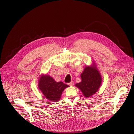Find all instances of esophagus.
I'll return each instance as SVG.
<instances>
[{"instance_id": "1", "label": "esophagus", "mask_w": 134, "mask_h": 134, "mask_svg": "<svg viewBox=\"0 0 134 134\" xmlns=\"http://www.w3.org/2000/svg\"><path fill=\"white\" fill-rule=\"evenodd\" d=\"M68 84L69 85H70V86H72V85H74V82H73V81H71V82H70V83H69Z\"/></svg>"}]
</instances>
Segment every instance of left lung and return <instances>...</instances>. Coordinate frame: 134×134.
Segmentation results:
<instances>
[{"label": "left lung", "mask_w": 134, "mask_h": 134, "mask_svg": "<svg viewBox=\"0 0 134 134\" xmlns=\"http://www.w3.org/2000/svg\"><path fill=\"white\" fill-rule=\"evenodd\" d=\"M82 82L76 86L79 88L86 98H88L97 92L100 87L102 79L99 71L93 66L86 67L81 74Z\"/></svg>", "instance_id": "1"}]
</instances>
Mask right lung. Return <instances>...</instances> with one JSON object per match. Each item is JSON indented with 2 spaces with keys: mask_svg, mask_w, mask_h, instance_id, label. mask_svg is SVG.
<instances>
[{
  "mask_svg": "<svg viewBox=\"0 0 134 134\" xmlns=\"http://www.w3.org/2000/svg\"><path fill=\"white\" fill-rule=\"evenodd\" d=\"M38 86L48 100L55 102L59 100L63 91L69 86L63 82H55L50 76L43 75L40 79Z\"/></svg>",
  "mask_w": 134,
  "mask_h": 134,
  "instance_id": "obj_1",
  "label": "right lung"
}]
</instances>
